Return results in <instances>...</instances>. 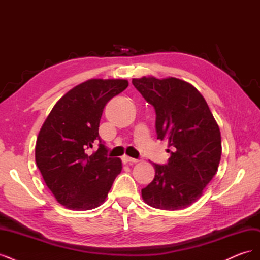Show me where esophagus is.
I'll return each instance as SVG.
<instances>
[{"instance_id": "obj_1", "label": "esophagus", "mask_w": 260, "mask_h": 260, "mask_svg": "<svg viewBox=\"0 0 260 260\" xmlns=\"http://www.w3.org/2000/svg\"><path fill=\"white\" fill-rule=\"evenodd\" d=\"M121 159L124 164H136V162H138V159L131 158V157H128V156H123Z\"/></svg>"}]
</instances>
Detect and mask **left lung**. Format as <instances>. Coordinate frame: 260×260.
Instances as JSON below:
<instances>
[{"label": "left lung", "instance_id": "left-lung-1", "mask_svg": "<svg viewBox=\"0 0 260 260\" xmlns=\"http://www.w3.org/2000/svg\"><path fill=\"white\" fill-rule=\"evenodd\" d=\"M133 85L156 112L157 139L172 147L165 166L153 164L154 180L142 188L147 205L164 210L191 206L214 178L221 158V135L199 90L175 77L144 76Z\"/></svg>", "mask_w": 260, "mask_h": 260}]
</instances>
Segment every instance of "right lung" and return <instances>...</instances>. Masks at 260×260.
Masks as SVG:
<instances>
[{
	"instance_id": "1",
	"label": "right lung",
	"mask_w": 260,
	"mask_h": 260,
	"mask_svg": "<svg viewBox=\"0 0 260 260\" xmlns=\"http://www.w3.org/2000/svg\"><path fill=\"white\" fill-rule=\"evenodd\" d=\"M129 85L125 79H89L65 93L39 131L36 162L56 201L68 209L90 210L103 204L116 177L120 158L106 157L99 127L107 102ZM101 144L91 155L86 149Z\"/></svg>"
}]
</instances>
